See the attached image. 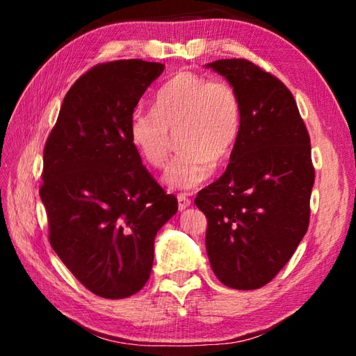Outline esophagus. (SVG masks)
I'll list each match as a JSON object with an SVG mask.
<instances>
[{
	"mask_svg": "<svg viewBox=\"0 0 356 356\" xmlns=\"http://www.w3.org/2000/svg\"><path fill=\"white\" fill-rule=\"evenodd\" d=\"M177 202H179V210H185L191 206V200L186 195H177Z\"/></svg>",
	"mask_w": 356,
	"mask_h": 356,
	"instance_id": "1",
	"label": "esophagus"
}]
</instances>
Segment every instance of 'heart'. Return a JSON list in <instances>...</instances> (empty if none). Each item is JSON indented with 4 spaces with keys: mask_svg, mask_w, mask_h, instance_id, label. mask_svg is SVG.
<instances>
[{
    "mask_svg": "<svg viewBox=\"0 0 356 356\" xmlns=\"http://www.w3.org/2000/svg\"><path fill=\"white\" fill-rule=\"evenodd\" d=\"M179 131V154L163 182L171 190H193L225 166L242 134V102L225 80L191 70L177 72L155 95L154 110L138 108L130 116L129 135L149 166L163 168Z\"/></svg>",
    "mask_w": 356,
    "mask_h": 356,
    "instance_id": "1",
    "label": "heart"
}]
</instances>
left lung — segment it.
<instances>
[{
	"mask_svg": "<svg viewBox=\"0 0 356 356\" xmlns=\"http://www.w3.org/2000/svg\"><path fill=\"white\" fill-rule=\"evenodd\" d=\"M236 88L242 134L222 176L197 193L206 248L222 284L252 291L289 262L309 226L314 185L308 129L284 83L248 59L207 64Z\"/></svg>",
	"mask_w": 356,
	"mask_h": 356,
	"instance_id": "1",
	"label": "left lung"
}]
</instances>
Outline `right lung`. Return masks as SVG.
<instances>
[{"mask_svg":"<svg viewBox=\"0 0 356 356\" xmlns=\"http://www.w3.org/2000/svg\"><path fill=\"white\" fill-rule=\"evenodd\" d=\"M160 63L122 59L94 65L65 94L44 147L39 195L48 240L92 293L140 292L154 264V238L177 212L176 196L150 176L129 122Z\"/></svg>","mask_w":356,"mask_h":356,"instance_id":"obj_1","label":"right lung"}]
</instances>
